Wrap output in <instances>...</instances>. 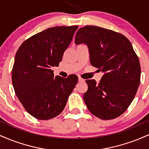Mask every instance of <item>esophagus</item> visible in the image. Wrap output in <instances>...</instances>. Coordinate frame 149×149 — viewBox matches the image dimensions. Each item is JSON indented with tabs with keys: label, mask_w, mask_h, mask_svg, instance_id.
<instances>
[{
	"label": "esophagus",
	"mask_w": 149,
	"mask_h": 149,
	"mask_svg": "<svg viewBox=\"0 0 149 149\" xmlns=\"http://www.w3.org/2000/svg\"><path fill=\"white\" fill-rule=\"evenodd\" d=\"M78 81H79V82H84L85 80L83 79L82 78H80V77H78Z\"/></svg>",
	"instance_id": "34e87169"
}]
</instances>
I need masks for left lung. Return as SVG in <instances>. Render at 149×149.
Segmentation results:
<instances>
[{
  "label": "left lung",
  "instance_id": "obj_1",
  "mask_svg": "<svg viewBox=\"0 0 149 149\" xmlns=\"http://www.w3.org/2000/svg\"><path fill=\"white\" fill-rule=\"evenodd\" d=\"M75 43L86 44L92 66L104 73L98 84L86 80L83 100L88 110L102 120L122 115L134 100L141 77L139 58L130 41L114 31L85 26L77 31Z\"/></svg>",
  "mask_w": 149,
  "mask_h": 149
}]
</instances>
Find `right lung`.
Instances as JSON below:
<instances>
[{"instance_id":"obj_1","label":"right lung","mask_w":149,"mask_h":149,"mask_svg":"<svg viewBox=\"0 0 149 149\" xmlns=\"http://www.w3.org/2000/svg\"><path fill=\"white\" fill-rule=\"evenodd\" d=\"M78 26H55L26 39L19 47L12 71L15 92L27 112L38 120L56 117L64 110L78 83L77 76H54Z\"/></svg>"}]
</instances>
